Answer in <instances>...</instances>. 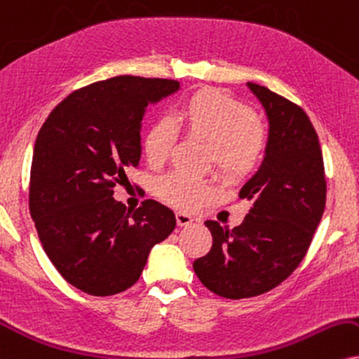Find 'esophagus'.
<instances>
[{
  "instance_id": "esophagus-1",
  "label": "esophagus",
  "mask_w": 359,
  "mask_h": 359,
  "mask_svg": "<svg viewBox=\"0 0 359 359\" xmlns=\"http://www.w3.org/2000/svg\"><path fill=\"white\" fill-rule=\"evenodd\" d=\"M176 223H178V226H188V224L193 223V218L187 213H176Z\"/></svg>"
}]
</instances>
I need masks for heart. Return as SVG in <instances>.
I'll use <instances>...</instances> for the list:
<instances>
[{
    "label": "heart",
    "instance_id": "1",
    "mask_svg": "<svg viewBox=\"0 0 359 359\" xmlns=\"http://www.w3.org/2000/svg\"><path fill=\"white\" fill-rule=\"evenodd\" d=\"M188 136L208 143L210 159L229 180H243L259 166L266 149V130L245 103L210 88L194 91L178 106L170 119L153 123L144 135V156L151 166H161L170 158L176 140L175 126ZM158 196L172 206L193 210L215 194L219 184L170 172L156 184Z\"/></svg>",
    "mask_w": 359,
    "mask_h": 359
}]
</instances>
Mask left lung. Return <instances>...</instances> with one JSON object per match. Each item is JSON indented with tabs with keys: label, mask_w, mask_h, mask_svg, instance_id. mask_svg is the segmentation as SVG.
Listing matches in <instances>:
<instances>
[{
	"label": "left lung",
	"mask_w": 359,
	"mask_h": 359,
	"mask_svg": "<svg viewBox=\"0 0 359 359\" xmlns=\"http://www.w3.org/2000/svg\"><path fill=\"white\" fill-rule=\"evenodd\" d=\"M269 121L264 159L241 188L250 211L240 226L205 221L213 236L193 269L208 290L229 299L276 287L298 268L326 205V180L318 135L298 104L248 83Z\"/></svg>",
	"instance_id": "1"
}]
</instances>
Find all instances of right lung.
<instances>
[{"mask_svg":"<svg viewBox=\"0 0 359 359\" xmlns=\"http://www.w3.org/2000/svg\"><path fill=\"white\" fill-rule=\"evenodd\" d=\"M178 90V81L163 78L93 83L66 96L38 133L31 218L57 273L88 294L111 296L135 285L151 248L176 226L170 208L146 200L130 211L113 188L140 165L148 104Z\"/></svg>","mask_w":359,"mask_h":359,"instance_id":"1","label":"right lung"}]
</instances>
